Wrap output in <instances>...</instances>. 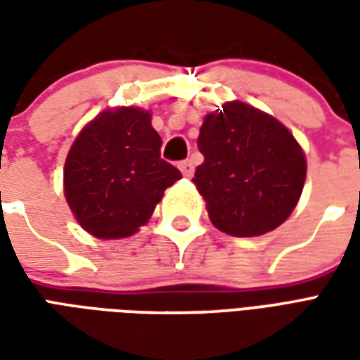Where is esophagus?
Segmentation results:
<instances>
[{"label":"esophagus","instance_id":"34e87169","mask_svg":"<svg viewBox=\"0 0 360 360\" xmlns=\"http://www.w3.org/2000/svg\"><path fill=\"white\" fill-rule=\"evenodd\" d=\"M179 169L185 177H193V173H195V165H193L191 160H185V162H181L179 164Z\"/></svg>","mask_w":360,"mask_h":360}]
</instances>
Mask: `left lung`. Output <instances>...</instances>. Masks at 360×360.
<instances>
[{
	"instance_id": "left-lung-1",
	"label": "left lung",
	"mask_w": 360,
	"mask_h": 360,
	"mask_svg": "<svg viewBox=\"0 0 360 360\" xmlns=\"http://www.w3.org/2000/svg\"><path fill=\"white\" fill-rule=\"evenodd\" d=\"M198 148L204 162L193 183L219 231L257 237L291 216L307 179V158L281 121L239 100L226 102L204 117Z\"/></svg>"
}]
</instances>
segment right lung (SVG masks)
Here are the masks:
<instances>
[{"instance_id": "obj_1", "label": "right lung", "mask_w": 360, "mask_h": 360, "mask_svg": "<svg viewBox=\"0 0 360 360\" xmlns=\"http://www.w3.org/2000/svg\"><path fill=\"white\" fill-rule=\"evenodd\" d=\"M152 113L117 105L82 127L63 167V193L75 219L96 239H125L148 224L181 172L160 158Z\"/></svg>"}]
</instances>
